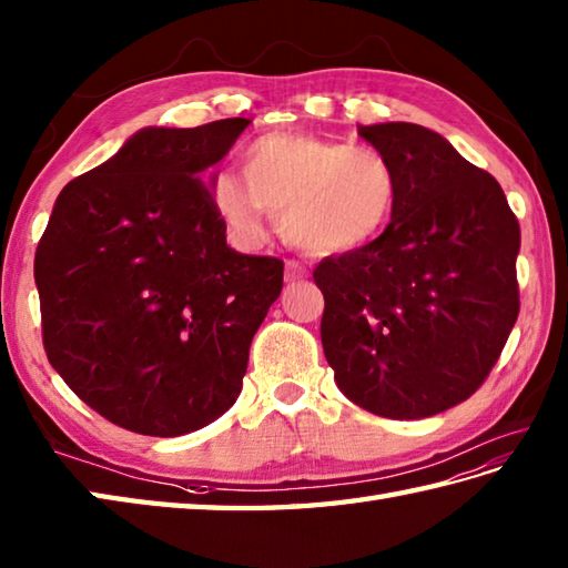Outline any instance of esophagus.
I'll return each instance as SVG.
<instances>
[{
    "label": "esophagus",
    "instance_id": "esophagus-1",
    "mask_svg": "<svg viewBox=\"0 0 568 568\" xmlns=\"http://www.w3.org/2000/svg\"><path fill=\"white\" fill-rule=\"evenodd\" d=\"M306 276V270L301 267L296 260H286V267H284V280L286 282H298Z\"/></svg>",
    "mask_w": 568,
    "mask_h": 568
}]
</instances>
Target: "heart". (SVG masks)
Masks as SVG:
<instances>
[{
	"instance_id": "b5f03b06",
	"label": "heart",
	"mask_w": 568,
	"mask_h": 568,
	"mask_svg": "<svg viewBox=\"0 0 568 568\" xmlns=\"http://www.w3.org/2000/svg\"><path fill=\"white\" fill-rule=\"evenodd\" d=\"M211 199L237 245H260L272 213L292 245L343 254L365 247L389 225L399 179L373 146L272 132L245 149V173H215Z\"/></svg>"
}]
</instances>
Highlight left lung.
<instances>
[{"label": "left lung", "mask_w": 568, "mask_h": 568, "mask_svg": "<svg viewBox=\"0 0 568 568\" xmlns=\"http://www.w3.org/2000/svg\"><path fill=\"white\" fill-rule=\"evenodd\" d=\"M399 179L385 233L326 257L321 341L335 385L387 419H424L468 399L519 314V223L488 171L412 122L357 126Z\"/></svg>", "instance_id": "8db88e82"}]
</instances>
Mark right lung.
Returning <instances> with one entry per match:
<instances>
[{
	"instance_id": "1",
	"label": "right lung",
	"mask_w": 568,
	"mask_h": 568,
	"mask_svg": "<svg viewBox=\"0 0 568 568\" xmlns=\"http://www.w3.org/2000/svg\"><path fill=\"white\" fill-rule=\"evenodd\" d=\"M247 124L146 126L58 193L33 260L43 348L122 429L183 436L225 414L282 294L284 262L227 247L205 181Z\"/></svg>"
}]
</instances>
